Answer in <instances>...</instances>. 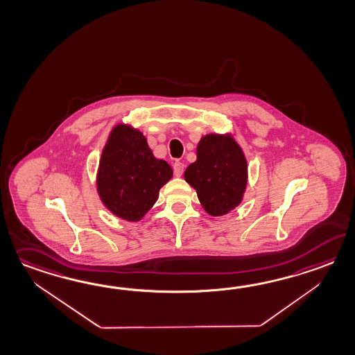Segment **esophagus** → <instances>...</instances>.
Here are the masks:
<instances>
[{"label":"esophagus","instance_id":"34e87169","mask_svg":"<svg viewBox=\"0 0 355 355\" xmlns=\"http://www.w3.org/2000/svg\"><path fill=\"white\" fill-rule=\"evenodd\" d=\"M173 172L175 177H181L183 172H184V164L181 162H175L173 166Z\"/></svg>","mask_w":355,"mask_h":355}]
</instances>
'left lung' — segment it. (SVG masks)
Returning <instances> with one entry per match:
<instances>
[{"mask_svg": "<svg viewBox=\"0 0 355 355\" xmlns=\"http://www.w3.org/2000/svg\"><path fill=\"white\" fill-rule=\"evenodd\" d=\"M184 180L196 189L202 207L213 216L241 204L247 184V160L233 137L206 135L197 145V160Z\"/></svg>", "mask_w": 355, "mask_h": 355, "instance_id": "left-lung-1", "label": "left lung"}]
</instances>
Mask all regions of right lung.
<instances>
[{
  "mask_svg": "<svg viewBox=\"0 0 355 355\" xmlns=\"http://www.w3.org/2000/svg\"><path fill=\"white\" fill-rule=\"evenodd\" d=\"M172 175V168L153 155L140 131L119 125L103 150L98 193L110 213L137 221L155 204L159 189Z\"/></svg>",
  "mask_w": 355,
  "mask_h": 355,
  "instance_id": "add662e5",
  "label": "right lung"
}]
</instances>
